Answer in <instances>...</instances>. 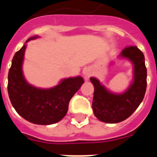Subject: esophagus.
Segmentation results:
<instances>
[{
    "mask_svg": "<svg viewBox=\"0 0 157 157\" xmlns=\"http://www.w3.org/2000/svg\"><path fill=\"white\" fill-rule=\"evenodd\" d=\"M83 75H84V78H85V79L88 80L89 78H90V76L91 73L89 70H86L85 71H84V73H83Z\"/></svg>",
    "mask_w": 157,
    "mask_h": 157,
    "instance_id": "34e87169",
    "label": "esophagus"
}]
</instances>
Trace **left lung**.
Listing matches in <instances>:
<instances>
[{
	"label": "left lung",
	"instance_id": "1",
	"mask_svg": "<svg viewBox=\"0 0 157 157\" xmlns=\"http://www.w3.org/2000/svg\"><path fill=\"white\" fill-rule=\"evenodd\" d=\"M120 56L134 63V81L126 92L112 94L95 78H90L94 86L92 108L98 120L108 123L125 120L138 109L145 97L147 86V69L143 52L137 46H127Z\"/></svg>",
	"mask_w": 157,
	"mask_h": 157
}]
</instances>
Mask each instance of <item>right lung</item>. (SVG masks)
I'll return each mask as SVG.
<instances>
[{
  "instance_id": "right-lung-1",
  "label": "right lung",
  "mask_w": 157,
  "mask_h": 157,
  "mask_svg": "<svg viewBox=\"0 0 157 157\" xmlns=\"http://www.w3.org/2000/svg\"><path fill=\"white\" fill-rule=\"evenodd\" d=\"M38 36L30 37L26 42ZM26 45L13 56L8 77V92L12 106L18 114L32 123L50 125L66 116L70 100L82 86V77L64 78L59 85L43 90L30 85L22 71Z\"/></svg>"
}]
</instances>
